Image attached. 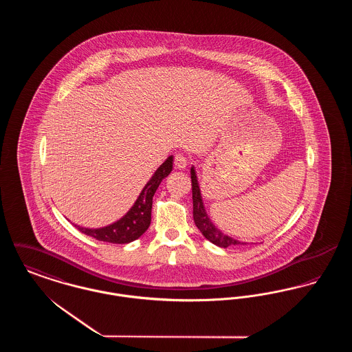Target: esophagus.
<instances>
[{
	"label": "esophagus",
	"instance_id": "34e87169",
	"mask_svg": "<svg viewBox=\"0 0 352 352\" xmlns=\"http://www.w3.org/2000/svg\"><path fill=\"white\" fill-rule=\"evenodd\" d=\"M188 164V158L184 155V153H177L174 155V165L175 168H179V170H184Z\"/></svg>",
	"mask_w": 352,
	"mask_h": 352
}]
</instances>
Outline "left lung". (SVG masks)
Returning a JSON list of instances; mask_svg holds the SVG:
<instances>
[{
  "instance_id": "8db88e82",
  "label": "left lung",
  "mask_w": 352,
  "mask_h": 352,
  "mask_svg": "<svg viewBox=\"0 0 352 352\" xmlns=\"http://www.w3.org/2000/svg\"><path fill=\"white\" fill-rule=\"evenodd\" d=\"M191 186H192V217L195 226L198 227V230L201 231V234L210 240L212 244L221 247V248H227L230 245H244L247 243H241L239 240H234L232 237L223 234L221 231H219L218 228L214 226V223L210 220L206 214L203 201H201V188L199 184L197 179V174L194 168H191Z\"/></svg>"
}]
</instances>
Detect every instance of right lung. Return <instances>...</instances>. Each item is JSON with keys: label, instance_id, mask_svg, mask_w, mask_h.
Here are the masks:
<instances>
[{"label": "right lung", "instance_id": "obj_1", "mask_svg": "<svg viewBox=\"0 0 352 352\" xmlns=\"http://www.w3.org/2000/svg\"><path fill=\"white\" fill-rule=\"evenodd\" d=\"M171 170H173V155H170L168 160L157 168L151 181L145 184L140 197L137 198V201H134L133 207L126 212V215H124L116 223L102 228H96V230L83 228L79 226H75V227L80 232L105 243L126 244L138 239L151 226L153 197L158 186L162 182V179L168 177Z\"/></svg>", "mask_w": 352, "mask_h": 352}]
</instances>
